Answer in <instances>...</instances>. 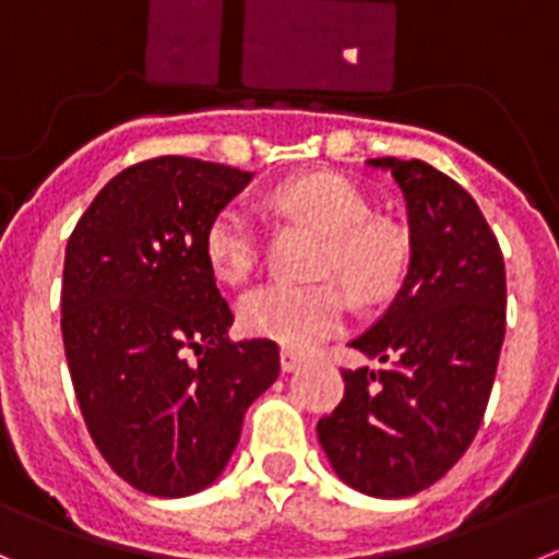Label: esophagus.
<instances>
[{
	"label": "esophagus",
	"mask_w": 559,
	"mask_h": 559,
	"mask_svg": "<svg viewBox=\"0 0 559 559\" xmlns=\"http://www.w3.org/2000/svg\"><path fill=\"white\" fill-rule=\"evenodd\" d=\"M306 361V356L300 354V350H292V348H281V367H284L286 373L289 370H298L300 365Z\"/></svg>",
	"instance_id": "34e87169"
}]
</instances>
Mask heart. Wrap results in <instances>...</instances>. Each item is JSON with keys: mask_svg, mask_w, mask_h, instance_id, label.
<instances>
[{"mask_svg": "<svg viewBox=\"0 0 559 559\" xmlns=\"http://www.w3.org/2000/svg\"><path fill=\"white\" fill-rule=\"evenodd\" d=\"M270 205L325 236L317 261L320 278H336L359 300H379L401 284L409 259L404 230L370 214L365 192L334 173H311L275 186ZM211 273L242 284L261 259V228L245 205L228 203L203 236ZM348 317V300L334 284L255 286L239 300L245 334L304 350L336 334Z\"/></svg>", "mask_w": 559, "mask_h": 559, "instance_id": "obj_1", "label": "heart"}]
</instances>
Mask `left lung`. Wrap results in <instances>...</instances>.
<instances>
[{"instance_id": "left-lung-1", "label": "left lung", "mask_w": 559, "mask_h": 559, "mask_svg": "<svg viewBox=\"0 0 559 559\" xmlns=\"http://www.w3.org/2000/svg\"><path fill=\"white\" fill-rule=\"evenodd\" d=\"M406 198L412 264L390 309L350 348L384 361L345 370L317 437L336 476L404 499L449 474L485 417L507 329L499 239L456 180L426 160L370 158Z\"/></svg>"}]
</instances>
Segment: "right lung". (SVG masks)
I'll return each mask as SVG.
<instances>
[{
	"label": "right lung",
	"instance_id": "obj_1",
	"mask_svg": "<svg viewBox=\"0 0 559 559\" xmlns=\"http://www.w3.org/2000/svg\"><path fill=\"white\" fill-rule=\"evenodd\" d=\"M250 178L183 155L139 160L69 236L60 331L80 412L114 474L160 499L223 474L245 412L278 379L273 340L228 336L234 314L203 250Z\"/></svg>",
	"mask_w": 559,
	"mask_h": 559
}]
</instances>
